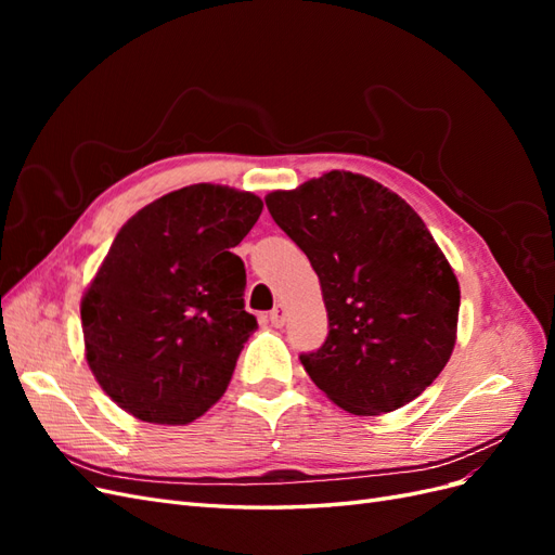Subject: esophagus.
I'll use <instances>...</instances> for the list:
<instances>
[{"label":"esophagus","instance_id":"1","mask_svg":"<svg viewBox=\"0 0 555 555\" xmlns=\"http://www.w3.org/2000/svg\"><path fill=\"white\" fill-rule=\"evenodd\" d=\"M271 324L275 326V328H280V326H284V322H287V310H284V306L280 304V306H275L273 308V312H271Z\"/></svg>","mask_w":555,"mask_h":555}]
</instances>
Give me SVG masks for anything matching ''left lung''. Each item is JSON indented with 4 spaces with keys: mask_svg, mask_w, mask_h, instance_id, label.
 Segmentation results:
<instances>
[{
    "mask_svg": "<svg viewBox=\"0 0 555 555\" xmlns=\"http://www.w3.org/2000/svg\"><path fill=\"white\" fill-rule=\"evenodd\" d=\"M266 206L322 287L328 338L300 357L310 379L359 416L422 396L451 359L461 306L456 273L422 217L351 171L275 190Z\"/></svg>",
    "mask_w": 555,
    "mask_h": 555,
    "instance_id": "left-lung-1",
    "label": "left lung"
}]
</instances>
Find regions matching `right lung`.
I'll return each instance as SVG.
<instances>
[{
	"instance_id": "1",
	"label": "right lung",
	"mask_w": 555,
	"mask_h": 555,
	"mask_svg": "<svg viewBox=\"0 0 555 555\" xmlns=\"http://www.w3.org/2000/svg\"><path fill=\"white\" fill-rule=\"evenodd\" d=\"M263 201L198 182L129 217L80 298L86 361L145 424L184 426L220 400L257 319L233 255Z\"/></svg>"
}]
</instances>
